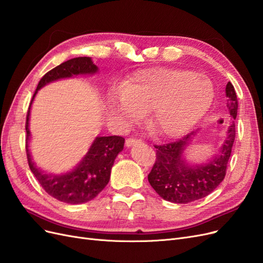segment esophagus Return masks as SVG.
<instances>
[{
	"label": "esophagus",
	"instance_id": "esophagus-1",
	"mask_svg": "<svg viewBox=\"0 0 263 263\" xmlns=\"http://www.w3.org/2000/svg\"><path fill=\"white\" fill-rule=\"evenodd\" d=\"M141 142H142V141H141L140 139H136V138H128V139L126 140L125 145H126V147H127V148H130V147H133V146L140 145Z\"/></svg>",
	"mask_w": 263,
	"mask_h": 263
}]
</instances>
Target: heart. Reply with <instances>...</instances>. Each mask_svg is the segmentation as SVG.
Here are the masks:
<instances>
[{"label":"heart","mask_w":263,"mask_h":263,"mask_svg":"<svg viewBox=\"0 0 263 263\" xmlns=\"http://www.w3.org/2000/svg\"><path fill=\"white\" fill-rule=\"evenodd\" d=\"M214 100L213 84L195 72L180 69H150L135 73L109 97V113L125 124L150 112L148 127L155 137L183 136L208 112Z\"/></svg>","instance_id":"heart-1"}]
</instances>
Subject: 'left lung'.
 I'll use <instances>...</instances> for the list:
<instances>
[{"mask_svg": "<svg viewBox=\"0 0 263 263\" xmlns=\"http://www.w3.org/2000/svg\"><path fill=\"white\" fill-rule=\"evenodd\" d=\"M225 91L228 99L226 106L233 119L224 141L212 158L202 163H192L186 160L185 150L200 133L198 129L191 132L178 141L155 146L157 158L148 174V181L163 200L176 204L200 200L211 194L224 180L235 140V119L238 110L234 85L228 82Z\"/></svg>", "mask_w": 263, "mask_h": 263, "instance_id": "8db88e82", "label": "left lung"}]
</instances>
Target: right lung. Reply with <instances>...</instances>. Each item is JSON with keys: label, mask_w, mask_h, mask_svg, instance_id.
<instances>
[{"label": "right lung", "mask_w": 263, "mask_h": 263, "mask_svg": "<svg viewBox=\"0 0 263 263\" xmlns=\"http://www.w3.org/2000/svg\"><path fill=\"white\" fill-rule=\"evenodd\" d=\"M99 68L90 57H79L61 63L47 72L39 81L31 100L26 118V153L30 171L47 193L68 204H83L97 197L110 178L113 164L118 154L124 149L125 139L121 136H97L72 169L60 174L48 173L37 166L30 154L29 130L30 108L38 91L51 82L78 76H93Z\"/></svg>", "instance_id": "right-lung-1"}]
</instances>
